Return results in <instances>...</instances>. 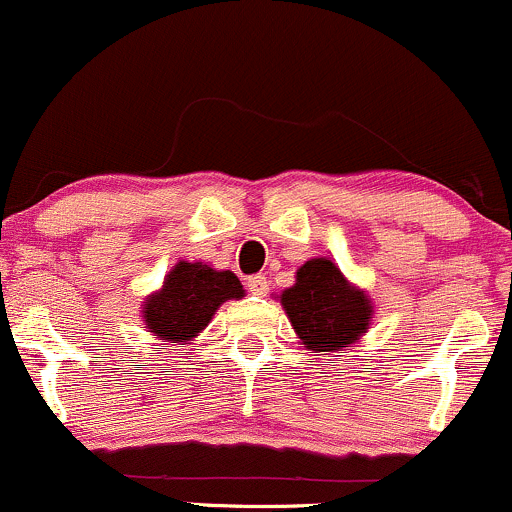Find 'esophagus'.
Here are the masks:
<instances>
[{"mask_svg": "<svg viewBox=\"0 0 512 512\" xmlns=\"http://www.w3.org/2000/svg\"><path fill=\"white\" fill-rule=\"evenodd\" d=\"M248 289H250V293H255V296H267V291H269L267 276H264V274H252L250 279H248Z\"/></svg>", "mask_w": 512, "mask_h": 512, "instance_id": "1", "label": "esophagus"}]
</instances>
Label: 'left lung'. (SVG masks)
Wrapping results in <instances>:
<instances>
[{
	"mask_svg": "<svg viewBox=\"0 0 512 512\" xmlns=\"http://www.w3.org/2000/svg\"><path fill=\"white\" fill-rule=\"evenodd\" d=\"M281 305L313 354L354 344L368 330L373 313L366 293L346 284L342 272L322 257L298 269L296 284L281 293Z\"/></svg>",
	"mask_w": 512,
	"mask_h": 512,
	"instance_id": "obj_1",
	"label": "left lung"
}]
</instances>
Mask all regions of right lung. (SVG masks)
I'll return each mask as SVG.
<instances>
[{
	"label": "right lung",
	"instance_id": "1",
	"mask_svg": "<svg viewBox=\"0 0 512 512\" xmlns=\"http://www.w3.org/2000/svg\"><path fill=\"white\" fill-rule=\"evenodd\" d=\"M243 296L238 276L216 272L202 262H180L163 281V289L144 305L146 330L178 344L197 337L223 301Z\"/></svg>",
	"mask_w": 512,
	"mask_h": 512
}]
</instances>
